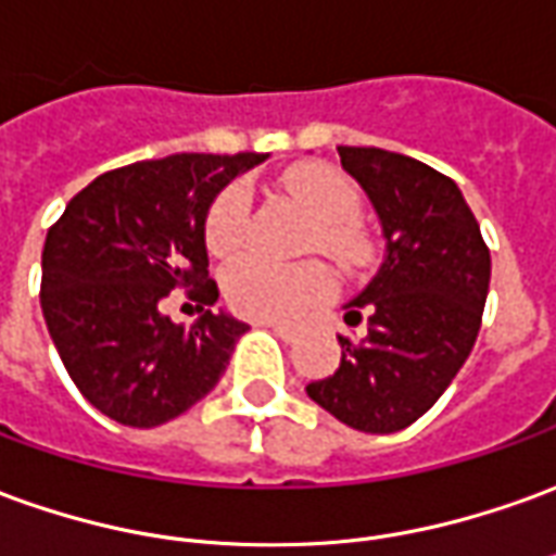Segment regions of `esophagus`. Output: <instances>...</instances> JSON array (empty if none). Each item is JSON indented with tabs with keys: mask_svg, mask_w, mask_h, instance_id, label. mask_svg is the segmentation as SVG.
<instances>
[{
	"mask_svg": "<svg viewBox=\"0 0 556 556\" xmlns=\"http://www.w3.org/2000/svg\"><path fill=\"white\" fill-rule=\"evenodd\" d=\"M265 328H270V331L277 333L279 340H286V343H294L298 337H301V331L298 328H291V325H282V321H262Z\"/></svg>",
	"mask_w": 556,
	"mask_h": 556,
	"instance_id": "1",
	"label": "esophagus"
}]
</instances>
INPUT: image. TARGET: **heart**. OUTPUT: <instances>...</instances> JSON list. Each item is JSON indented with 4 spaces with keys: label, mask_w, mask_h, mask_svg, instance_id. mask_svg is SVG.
I'll return each instance as SVG.
<instances>
[{
    "label": "heart",
    "mask_w": 556,
    "mask_h": 556,
    "mask_svg": "<svg viewBox=\"0 0 556 556\" xmlns=\"http://www.w3.org/2000/svg\"><path fill=\"white\" fill-rule=\"evenodd\" d=\"M291 198L304 204L306 213L316 219V243L340 262H358L367 252V240L358 231L361 192L340 170L313 165L289 174ZM250 192L247 186H228L213 201L204 243L213 255L228 258L243 247L247 219H250ZM223 291L228 304L240 316L262 318V321H286L304 316L309 306L328 298L331 279L318 265H277L267 258H240L223 274Z\"/></svg>",
    "instance_id": "b5f03b06"
}]
</instances>
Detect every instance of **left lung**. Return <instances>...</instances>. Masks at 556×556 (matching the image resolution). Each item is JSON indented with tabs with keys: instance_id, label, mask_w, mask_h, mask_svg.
Here are the masks:
<instances>
[{
	"instance_id": "obj_1",
	"label": "left lung",
	"mask_w": 556,
	"mask_h": 556,
	"mask_svg": "<svg viewBox=\"0 0 556 556\" xmlns=\"http://www.w3.org/2000/svg\"><path fill=\"white\" fill-rule=\"evenodd\" d=\"M343 168L370 198L386 258L345 304V321L367 333L340 337L343 358L306 386L321 409L364 430L397 433L452 386L481 328L491 252L479 223L445 174L379 147H337Z\"/></svg>"
}]
</instances>
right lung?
<instances>
[{
  "mask_svg": "<svg viewBox=\"0 0 556 556\" xmlns=\"http://www.w3.org/2000/svg\"><path fill=\"white\" fill-rule=\"evenodd\" d=\"M267 153H177L108 170L80 189L41 252V313L72 382L108 418L159 427L223 379L247 321L195 326L161 313L170 288L216 304L204 223L216 195ZM204 308V307H202Z\"/></svg>",
  "mask_w": 556,
  "mask_h": 556,
  "instance_id": "obj_1",
  "label": "right lung"
}]
</instances>
